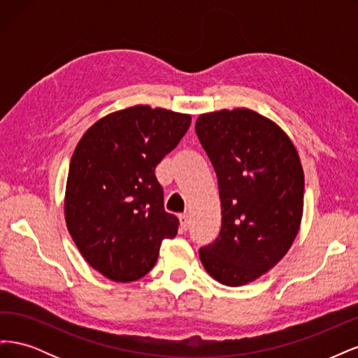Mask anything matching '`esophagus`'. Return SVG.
<instances>
[{"label": "esophagus", "mask_w": 358, "mask_h": 358, "mask_svg": "<svg viewBox=\"0 0 358 358\" xmlns=\"http://www.w3.org/2000/svg\"><path fill=\"white\" fill-rule=\"evenodd\" d=\"M179 221H180V229H182L183 231H187L188 227H189V215H188V213L179 215Z\"/></svg>", "instance_id": "obj_1"}]
</instances>
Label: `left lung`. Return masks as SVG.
Masks as SVG:
<instances>
[{
    "label": "left lung",
    "mask_w": 358,
    "mask_h": 358,
    "mask_svg": "<svg viewBox=\"0 0 358 358\" xmlns=\"http://www.w3.org/2000/svg\"><path fill=\"white\" fill-rule=\"evenodd\" d=\"M196 133L218 178L222 224L200 249L213 279L242 287L285 257L303 216L305 175L291 138L246 107L203 113Z\"/></svg>",
    "instance_id": "8db88e82"
}]
</instances>
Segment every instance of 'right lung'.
Instances as JSON below:
<instances>
[{"label":"right lung","instance_id":"obj_1","mask_svg":"<svg viewBox=\"0 0 358 358\" xmlns=\"http://www.w3.org/2000/svg\"><path fill=\"white\" fill-rule=\"evenodd\" d=\"M189 125L191 115L137 104L99 119L76 146L64 216L83 258L107 279L143 278L161 242L178 234L155 167Z\"/></svg>","mask_w":358,"mask_h":358}]
</instances>
